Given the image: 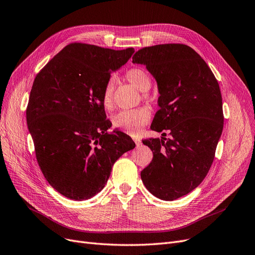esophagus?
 I'll use <instances>...</instances> for the list:
<instances>
[{"mask_svg": "<svg viewBox=\"0 0 255 255\" xmlns=\"http://www.w3.org/2000/svg\"><path fill=\"white\" fill-rule=\"evenodd\" d=\"M133 140H134V143H135V145H136L137 147H139L140 145H142V142H140V139H139V138H137V137H133Z\"/></svg>", "mask_w": 255, "mask_h": 255, "instance_id": "1", "label": "esophagus"}]
</instances>
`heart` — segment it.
Segmentation results:
<instances>
[{"label":"heart","mask_w":255,"mask_h":255,"mask_svg":"<svg viewBox=\"0 0 255 255\" xmlns=\"http://www.w3.org/2000/svg\"><path fill=\"white\" fill-rule=\"evenodd\" d=\"M125 79L140 92L147 91L151 86V79L146 70L142 68H130L125 72ZM115 83L113 80H108L105 84L102 93V105L108 111L115 108ZM143 98L147 100L146 94H143ZM150 111L147 108L138 107L130 110H123L112 118V125L122 131L129 134H135L138 130L144 127L150 120Z\"/></svg>","instance_id":"1"}]
</instances>
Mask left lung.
I'll return each mask as SVG.
<instances>
[{
	"instance_id": "left-lung-1",
	"label": "left lung",
	"mask_w": 255,
	"mask_h": 255,
	"mask_svg": "<svg viewBox=\"0 0 255 255\" xmlns=\"http://www.w3.org/2000/svg\"><path fill=\"white\" fill-rule=\"evenodd\" d=\"M132 62L156 80L159 109L151 124L162 138L144 139L153 158L140 172L147 189L164 201L191 192L208 173L224 127L218 80L191 47L161 44L144 47Z\"/></svg>"
}]
</instances>
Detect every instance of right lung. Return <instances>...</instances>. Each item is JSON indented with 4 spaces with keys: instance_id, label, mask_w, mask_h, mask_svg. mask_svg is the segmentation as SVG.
I'll return each mask as SVG.
<instances>
[{
    "instance_id": "obj_1",
    "label": "right lung",
    "mask_w": 255,
    "mask_h": 255,
    "mask_svg": "<svg viewBox=\"0 0 255 255\" xmlns=\"http://www.w3.org/2000/svg\"><path fill=\"white\" fill-rule=\"evenodd\" d=\"M133 48L115 50L71 43L36 74L26 109L37 164L52 188L74 201L99 193L113 164L135 144L115 130L102 105L111 71Z\"/></svg>"
}]
</instances>
